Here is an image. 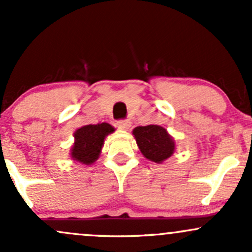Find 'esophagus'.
<instances>
[{
  "instance_id": "obj_1",
  "label": "esophagus",
  "mask_w": 252,
  "mask_h": 252,
  "mask_svg": "<svg viewBox=\"0 0 252 252\" xmlns=\"http://www.w3.org/2000/svg\"><path fill=\"white\" fill-rule=\"evenodd\" d=\"M117 128L121 130H128L130 126H131V122L129 120H122V121H118L117 122Z\"/></svg>"
}]
</instances>
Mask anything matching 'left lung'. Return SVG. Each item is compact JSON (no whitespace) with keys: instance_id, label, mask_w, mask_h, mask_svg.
Wrapping results in <instances>:
<instances>
[{"instance_id":"left-lung-1","label":"left lung","mask_w":252,"mask_h":252,"mask_svg":"<svg viewBox=\"0 0 252 252\" xmlns=\"http://www.w3.org/2000/svg\"><path fill=\"white\" fill-rule=\"evenodd\" d=\"M132 135L144 158L153 162H163L174 153V140L163 126L155 124L136 126L132 130Z\"/></svg>"}]
</instances>
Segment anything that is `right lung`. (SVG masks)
I'll use <instances>...</instances> for the list:
<instances>
[{
	"mask_svg": "<svg viewBox=\"0 0 252 252\" xmlns=\"http://www.w3.org/2000/svg\"><path fill=\"white\" fill-rule=\"evenodd\" d=\"M115 131L109 123L89 124L76 130L71 158L83 164H92L99 158L104 138Z\"/></svg>",
	"mask_w": 252,
	"mask_h": 252,
	"instance_id": "obj_1",
	"label": "right lung"
}]
</instances>
